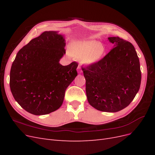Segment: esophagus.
<instances>
[{
  "label": "esophagus",
  "instance_id": "34e87169",
  "mask_svg": "<svg viewBox=\"0 0 155 155\" xmlns=\"http://www.w3.org/2000/svg\"><path fill=\"white\" fill-rule=\"evenodd\" d=\"M78 72L79 74H81L82 72V70L81 69V67H79V66H78Z\"/></svg>",
  "mask_w": 155,
  "mask_h": 155
}]
</instances>
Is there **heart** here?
<instances>
[{
	"mask_svg": "<svg viewBox=\"0 0 155 155\" xmlns=\"http://www.w3.org/2000/svg\"><path fill=\"white\" fill-rule=\"evenodd\" d=\"M104 52V45L93 40L75 41L70 48V54L81 58V61L85 64H92L97 62Z\"/></svg>",
	"mask_w": 155,
	"mask_h": 155,
	"instance_id": "b5f03b06",
	"label": "heart"
}]
</instances>
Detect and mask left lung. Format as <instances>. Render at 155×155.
<instances>
[{"label": "left lung", "mask_w": 155, "mask_h": 155, "mask_svg": "<svg viewBox=\"0 0 155 155\" xmlns=\"http://www.w3.org/2000/svg\"><path fill=\"white\" fill-rule=\"evenodd\" d=\"M114 48L99 61L82 68L87 100L96 109L116 112L133 100L141 83L139 58L134 46L118 37H108Z\"/></svg>", "instance_id": "obj_1"}]
</instances>
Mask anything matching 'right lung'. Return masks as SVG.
Returning <instances> with one entry per match:
<instances>
[{
    "instance_id": "obj_1",
    "label": "right lung",
    "mask_w": 155,
    "mask_h": 155,
    "mask_svg": "<svg viewBox=\"0 0 155 155\" xmlns=\"http://www.w3.org/2000/svg\"><path fill=\"white\" fill-rule=\"evenodd\" d=\"M64 37L46 31L18 51L10 70L14 99L34 115L52 112L62 105L65 91L77 76L78 64L59 63L66 54Z\"/></svg>"
}]
</instances>
